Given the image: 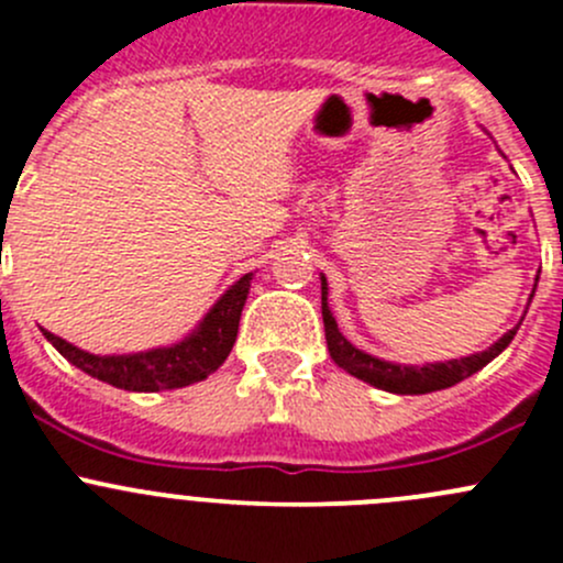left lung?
Wrapping results in <instances>:
<instances>
[{"mask_svg": "<svg viewBox=\"0 0 563 563\" xmlns=\"http://www.w3.org/2000/svg\"><path fill=\"white\" fill-rule=\"evenodd\" d=\"M539 280V277H537ZM327 277H321V316H323V332H327V345L329 354H332L334 365L343 367L351 376L362 378V382L373 384L378 389L395 391V395H424V391H439L446 387H455L463 378L474 376L476 371L487 365L490 360H496L512 338L518 334V327L509 329L498 343H493L490 349L479 351V354L463 356V360H450V362H435V365H391V362L376 360V356L365 354L356 345H351L349 340L340 334L338 321H334L332 310L327 302ZM533 297V294H531Z\"/></svg>", "mask_w": 563, "mask_h": 563, "instance_id": "obj_1", "label": "left lung"}]
</instances>
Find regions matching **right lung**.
Returning a JSON list of instances; mask_svg holds the SVG:
<instances>
[{
  "label": "right lung",
  "mask_w": 563,
  "mask_h": 563,
  "mask_svg": "<svg viewBox=\"0 0 563 563\" xmlns=\"http://www.w3.org/2000/svg\"><path fill=\"white\" fill-rule=\"evenodd\" d=\"M250 277L242 275L223 297L218 299L207 318L198 323L196 332L185 338L181 343L172 349H155L144 351V354H128V356H95L87 351L76 349L67 340L56 338V334L43 332L51 340L56 351L89 373L92 378L111 384V387L128 389V391H161V389H179L187 384H196L207 378L209 373L218 371L231 354L236 340V329H240V316L245 308V299L250 291Z\"/></svg>",
  "instance_id": "obj_1"
}]
</instances>
